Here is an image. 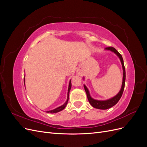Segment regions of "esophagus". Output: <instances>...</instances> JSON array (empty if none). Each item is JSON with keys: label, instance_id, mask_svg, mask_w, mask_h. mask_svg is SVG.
Returning <instances> with one entry per match:
<instances>
[{"label": "esophagus", "instance_id": "esophagus-1", "mask_svg": "<svg viewBox=\"0 0 147 147\" xmlns=\"http://www.w3.org/2000/svg\"><path fill=\"white\" fill-rule=\"evenodd\" d=\"M78 74H80V73H78Z\"/></svg>", "mask_w": 147, "mask_h": 147}]
</instances>
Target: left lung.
I'll use <instances>...</instances> for the list:
<instances>
[{"instance_id": "obj_1", "label": "left lung", "mask_w": 147, "mask_h": 147, "mask_svg": "<svg viewBox=\"0 0 147 147\" xmlns=\"http://www.w3.org/2000/svg\"><path fill=\"white\" fill-rule=\"evenodd\" d=\"M105 50H110L113 52H114L115 54H116L120 59V61H121V63L122 64L123 67V83H122V86L121 88V90L119 91V92L118 93V94H117L115 97H112V99H110L109 100H97L93 99L92 97L90 96V92H89V91L88 90V88L85 85H84V90L86 91L87 97L89 102H90V104L96 109H102V110H105V109H108L111 107H112L113 106H114L115 104H117V102L119 101V100L121 98L124 89V85H125V80H126V71H125V67H124V62H123V59L122 57V56L119 54V53L115 49V48L112 47H106Z\"/></svg>"}]
</instances>
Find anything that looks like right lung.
<instances>
[{
  "mask_svg": "<svg viewBox=\"0 0 147 147\" xmlns=\"http://www.w3.org/2000/svg\"><path fill=\"white\" fill-rule=\"evenodd\" d=\"M71 86H72V83H71V80H70V82H69V88H68V92H67V101H66L64 105H61V107H57V108H56V109H54V110H50V111H48V112H47L48 113H57V112H60V111L63 110L65 107V106H66L67 104V102H68V100H69V92H70V89H71Z\"/></svg>",
  "mask_w": 147,
  "mask_h": 147,
  "instance_id": "obj_1",
  "label": "right lung"
}]
</instances>
